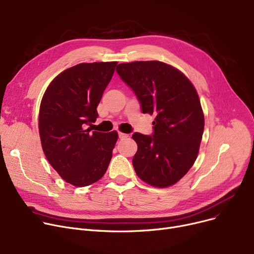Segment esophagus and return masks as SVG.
I'll use <instances>...</instances> for the list:
<instances>
[{"label": "esophagus", "mask_w": 254, "mask_h": 254, "mask_svg": "<svg viewBox=\"0 0 254 254\" xmlns=\"http://www.w3.org/2000/svg\"><path fill=\"white\" fill-rule=\"evenodd\" d=\"M118 137H119V139H126V138L128 137V135H127V134H125V132L119 131V132H118Z\"/></svg>", "instance_id": "obj_1"}]
</instances>
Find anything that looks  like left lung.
<instances>
[{"mask_svg": "<svg viewBox=\"0 0 254 254\" xmlns=\"http://www.w3.org/2000/svg\"><path fill=\"white\" fill-rule=\"evenodd\" d=\"M116 72L135 92L143 113L154 114L151 136L134 132L136 174L155 188L179 181L194 164L204 131V114L189 78L158 61L119 64Z\"/></svg>", "mask_w": 254, "mask_h": 254, "instance_id": "1", "label": "left lung"}]
</instances>
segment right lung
<instances>
[{
  "label": "right lung",
  "instance_id": "add662e5",
  "mask_svg": "<svg viewBox=\"0 0 254 254\" xmlns=\"http://www.w3.org/2000/svg\"><path fill=\"white\" fill-rule=\"evenodd\" d=\"M116 62L83 63L62 72L47 87L40 105L39 132L49 164L74 186L100 180L112 158L117 131L87 127L113 76Z\"/></svg>",
  "mask_w": 254,
  "mask_h": 254
}]
</instances>
